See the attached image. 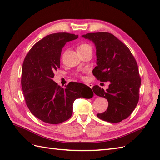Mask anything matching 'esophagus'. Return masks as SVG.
Wrapping results in <instances>:
<instances>
[{
    "instance_id": "obj_1",
    "label": "esophagus",
    "mask_w": 160,
    "mask_h": 160,
    "mask_svg": "<svg viewBox=\"0 0 160 160\" xmlns=\"http://www.w3.org/2000/svg\"><path fill=\"white\" fill-rule=\"evenodd\" d=\"M86 84H87V85L88 87H89L91 88V89H92V88H93V84H89V83H87Z\"/></svg>"
}]
</instances>
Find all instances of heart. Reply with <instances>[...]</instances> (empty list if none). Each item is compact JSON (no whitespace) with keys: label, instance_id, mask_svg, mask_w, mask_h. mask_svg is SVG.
<instances>
[{"label":"heart","instance_id":"1","mask_svg":"<svg viewBox=\"0 0 160 160\" xmlns=\"http://www.w3.org/2000/svg\"><path fill=\"white\" fill-rule=\"evenodd\" d=\"M91 49V47L87 43H82L80 45L78 46V52H82V51H85L87 49Z\"/></svg>","mask_w":160,"mask_h":160}]
</instances>
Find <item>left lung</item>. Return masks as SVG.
<instances>
[{
	"mask_svg": "<svg viewBox=\"0 0 160 160\" xmlns=\"http://www.w3.org/2000/svg\"><path fill=\"white\" fill-rule=\"evenodd\" d=\"M82 37L96 47L93 76L101 82H110L106 91L98 85L93 87L95 94L108 102L107 111L97 116L112 123L120 122L132 113L139 101L141 78L136 60L128 47L110 33H89Z\"/></svg>",
	"mask_w": 160,
	"mask_h": 160,
	"instance_id": "left-lung-1",
	"label": "left lung"
}]
</instances>
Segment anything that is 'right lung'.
Returning a JSON list of instances; mask_svg holds the SVG:
<instances>
[{
  "label": "right lung",
  "mask_w": 160,
  "mask_h": 160,
  "mask_svg": "<svg viewBox=\"0 0 160 160\" xmlns=\"http://www.w3.org/2000/svg\"><path fill=\"white\" fill-rule=\"evenodd\" d=\"M78 37L66 32L47 36L32 47L24 60L21 86L26 104L35 117L46 123L67 120L72 115L75 100L93 96L91 88L84 84L71 82L64 89L52 80L60 67L63 47Z\"/></svg>",
  "instance_id": "1"
}]
</instances>
